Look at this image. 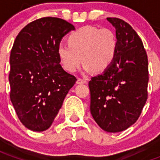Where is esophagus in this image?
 Here are the masks:
<instances>
[{
	"label": "esophagus",
	"instance_id": "obj_1",
	"mask_svg": "<svg viewBox=\"0 0 160 160\" xmlns=\"http://www.w3.org/2000/svg\"><path fill=\"white\" fill-rule=\"evenodd\" d=\"M86 82H87V80H84V79H80V78H78L76 81L77 84H84L86 83Z\"/></svg>",
	"mask_w": 160,
	"mask_h": 160
}]
</instances>
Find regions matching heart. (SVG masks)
I'll return each mask as SVG.
<instances>
[{
    "instance_id": "heart-1",
    "label": "heart",
    "mask_w": 160,
    "mask_h": 160,
    "mask_svg": "<svg viewBox=\"0 0 160 160\" xmlns=\"http://www.w3.org/2000/svg\"><path fill=\"white\" fill-rule=\"evenodd\" d=\"M118 51V38L111 30L84 26L70 34L68 43L57 46V55L63 68L73 73L81 61L84 70L102 72L111 66Z\"/></svg>"
}]
</instances>
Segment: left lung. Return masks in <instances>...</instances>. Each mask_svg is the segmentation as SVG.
Wrapping results in <instances>:
<instances>
[{"instance_id": "obj_1", "label": "left lung", "mask_w": 160, "mask_h": 160, "mask_svg": "<svg viewBox=\"0 0 160 160\" xmlns=\"http://www.w3.org/2000/svg\"><path fill=\"white\" fill-rule=\"evenodd\" d=\"M116 29L118 51L111 66L89 81L91 114L106 132H121L138 120L148 99V60L130 25L107 18Z\"/></svg>"}]
</instances>
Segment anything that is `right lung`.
<instances>
[{
  "label": "right lung",
  "mask_w": 160,
  "mask_h": 160,
  "mask_svg": "<svg viewBox=\"0 0 160 160\" xmlns=\"http://www.w3.org/2000/svg\"><path fill=\"white\" fill-rule=\"evenodd\" d=\"M75 29L64 19L44 17L29 23L13 42L10 54V99L28 129H48L76 82L60 64L57 46Z\"/></svg>",
  "instance_id": "add662e5"
}]
</instances>
